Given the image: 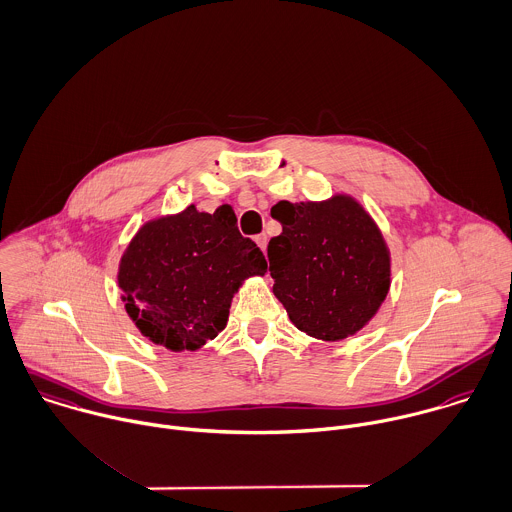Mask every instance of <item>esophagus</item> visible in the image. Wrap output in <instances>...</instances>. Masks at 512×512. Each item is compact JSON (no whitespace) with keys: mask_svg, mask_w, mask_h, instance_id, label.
I'll return each mask as SVG.
<instances>
[{"mask_svg":"<svg viewBox=\"0 0 512 512\" xmlns=\"http://www.w3.org/2000/svg\"><path fill=\"white\" fill-rule=\"evenodd\" d=\"M254 240H256V244L260 246V250H262V252H266V246H268V236H266V234H258Z\"/></svg>","mask_w":512,"mask_h":512,"instance_id":"1","label":"esophagus"}]
</instances>
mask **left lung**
I'll return each instance as SVG.
<instances>
[{
    "instance_id": "obj_1",
    "label": "left lung",
    "mask_w": 512,
    "mask_h": 512,
    "mask_svg": "<svg viewBox=\"0 0 512 512\" xmlns=\"http://www.w3.org/2000/svg\"><path fill=\"white\" fill-rule=\"evenodd\" d=\"M272 216L282 234L268 244L270 276L292 324L316 340L357 334L391 284L389 248L373 218L347 194L324 202L282 200Z\"/></svg>"
}]
</instances>
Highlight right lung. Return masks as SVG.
<instances>
[{
  "mask_svg": "<svg viewBox=\"0 0 512 512\" xmlns=\"http://www.w3.org/2000/svg\"><path fill=\"white\" fill-rule=\"evenodd\" d=\"M266 270L262 250L240 234L230 206L208 214L190 204L139 228L117 280L145 338L171 351H196L226 328L242 282Z\"/></svg>",
  "mask_w": 512,
  "mask_h": 512,
  "instance_id": "obj_1",
  "label": "right lung"
}]
</instances>
